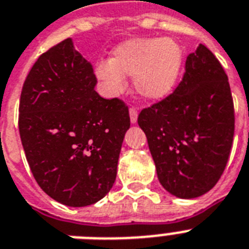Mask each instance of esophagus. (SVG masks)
Masks as SVG:
<instances>
[{
    "label": "esophagus",
    "mask_w": 249,
    "mask_h": 249,
    "mask_svg": "<svg viewBox=\"0 0 249 249\" xmlns=\"http://www.w3.org/2000/svg\"><path fill=\"white\" fill-rule=\"evenodd\" d=\"M129 115H130V121L134 124V123H137L138 120V110L137 107H134V106H131L130 108H129Z\"/></svg>",
    "instance_id": "34e87169"
}]
</instances>
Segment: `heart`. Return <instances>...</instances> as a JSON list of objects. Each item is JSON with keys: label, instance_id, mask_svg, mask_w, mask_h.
Returning a JSON list of instances; mask_svg holds the SVG:
<instances>
[{"label": "heart", "instance_id": "heart-1", "mask_svg": "<svg viewBox=\"0 0 249 249\" xmlns=\"http://www.w3.org/2000/svg\"><path fill=\"white\" fill-rule=\"evenodd\" d=\"M182 67V50L171 39H133L120 44L112 58L96 64V76L112 95L125 87V76L134 77L137 91L160 99L173 89Z\"/></svg>", "mask_w": 249, "mask_h": 249}]
</instances>
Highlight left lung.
Masks as SVG:
<instances>
[{"label":"left lung","mask_w":249,"mask_h":249,"mask_svg":"<svg viewBox=\"0 0 249 249\" xmlns=\"http://www.w3.org/2000/svg\"><path fill=\"white\" fill-rule=\"evenodd\" d=\"M234 121L227 73L201 44L176 89L138 116L160 185L181 199L212 190L231 156Z\"/></svg>","instance_id":"obj_1"}]
</instances>
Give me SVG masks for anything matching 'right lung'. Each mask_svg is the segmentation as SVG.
Returning a JSON list of instances; mask_svg holds the SVG:
<instances>
[{
    "label": "right lung",
    "mask_w": 249,
    "mask_h": 249,
    "mask_svg": "<svg viewBox=\"0 0 249 249\" xmlns=\"http://www.w3.org/2000/svg\"><path fill=\"white\" fill-rule=\"evenodd\" d=\"M96 83L91 63L66 39L37 58L22 86L18 130L29 167L41 190L68 206L110 191L130 126L128 105L102 99Z\"/></svg>",
    "instance_id": "right-lung-1"
}]
</instances>
